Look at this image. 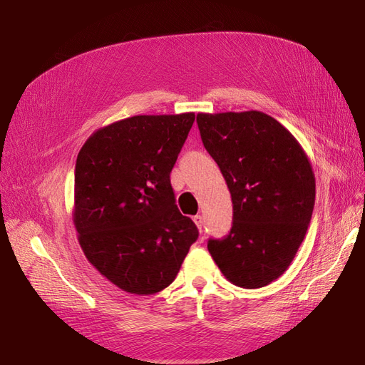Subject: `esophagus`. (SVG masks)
I'll return each mask as SVG.
<instances>
[{"label":"esophagus","mask_w":365,"mask_h":365,"mask_svg":"<svg viewBox=\"0 0 365 365\" xmlns=\"http://www.w3.org/2000/svg\"><path fill=\"white\" fill-rule=\"evenodd\" d=\"M193 222L196 224L197 230L202 231V216H201V215H196V216H193Z\"/></svg>","instance_id":"34e87169"}]
</instances>
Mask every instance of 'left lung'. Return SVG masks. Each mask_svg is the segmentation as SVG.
<instances>
[{"label": "left lung", "mask_w": 365, "mask_h": 365, "mask_svg": "<svg viewBox=\"0 0 365 365\" xmlns=\"http://www.w3.org/2000/svg\"><path fill=\"white\" fill-rule=\"evenodd\" d=\"M204 148L233 201V225L208 251L240 288L267 286L288 269L311 222L312 165L291 132L260 111L197 114Z\"/></svg>", "instance_id": "8db88e82"}]
</instances>
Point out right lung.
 <instances>
[{"mask_svg":"<svg viewBox=\"0 0 365 365\" xmlns=\"http://www.w3.org/2000/svg\"><path fill=\"white\" fill-rule=\"evenodd\" d=\"M193 113L134 115L85 141L74 169L73 220L86 259L130 294L175 280L197 231L175 204L170 172Z\"/></svg>","mask_w":365,"mask_h":365,"instance_id":"right-lung-1","label":"right lung"}]
</instances>
